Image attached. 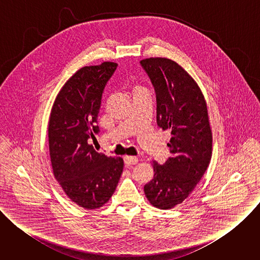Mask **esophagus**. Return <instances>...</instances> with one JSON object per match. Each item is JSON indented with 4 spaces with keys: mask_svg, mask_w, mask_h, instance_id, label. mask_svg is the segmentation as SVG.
Segmentation results:
<instances>
[{
    "mask_svg": "<svg viewBox=\"0 0 260 260\" xmlns=\"http://www.w3.org/2000/svg\"><path fill=\"white\" fill-rule=\"evenodd\" d=\"M123 160H124V164L127 166H133L138 162V158L135 156H125Z\"/></svg>",
    "mask_w": 260,
    "mask_h": 260,
    "instance_id": "1",
    "label": "esophagus"
}]
</instances>
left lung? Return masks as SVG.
<instances>
[{
    "mask_svg": "<svg viewBox=\"0 0 260 260\" xmlns=\"http://www.w3.org/2000/svg\"><path fill=\"white\" fill-rule=\"evenodd\" d=\"M156 95L157 125L171 131V156L153 161V179L144 192L156 208L181 204L201 181L212 155V132L204 95L189 74L169 58L140 61Z\"/></svg>",
    "mask_w": 260,
    "mask_h": 260,
    "instance_id": "8db88e82",
    "label": "left lung"
}]
</instances>
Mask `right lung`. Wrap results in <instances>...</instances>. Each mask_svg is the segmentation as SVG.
<instances>
[{
  "instance_id": "1",
  "label": "right lung",
  "mask_w": 260,
  "mask_h": 260,
  "mask_svg": "<svg viewBox=\"0 0 260 260\" xmlns=\"http://www.w3.org/2000/svg\"><path fill=\"white\" fill-rule=\"evenodd\" d=\"M117 67L105 61L78 70L62 86L50 114L48 138L54 177L69 199L87 210L110 200L123 171L121 157H108L88 144L100 133L102 96Z\"/></svg>"
}]
</instances>
